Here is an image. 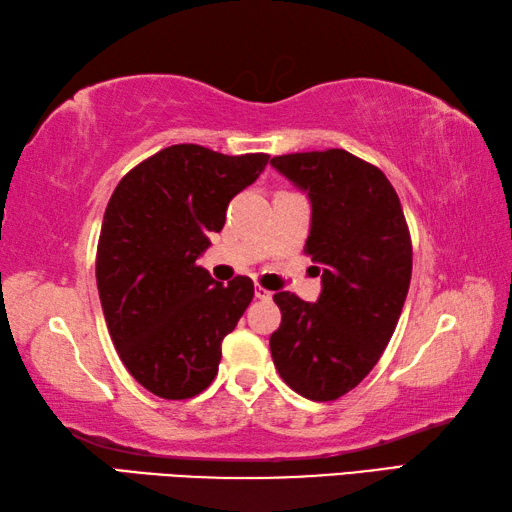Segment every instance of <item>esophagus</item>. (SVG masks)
I'll return each instance as SVG.
<instances>
[{
  "instance_id": "34e87169",
  "label": "esophagus",
  "mask_w": 512,
  "mask_h": 512,
  "mask_svg": "<svg viewBox=\"0 0 512 512\" xmlns=\"http://www.w3.org/2000/svg\"><path fill=\"white\" fill-rule=\"evenodd\" d=\"M255 297H257V300H262V302H268L273 297V293L266 291V288H262V286H255Z\"/></svg>"
}]
</instances>
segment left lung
<instances>
[{
  "label": "left lung",
  "mask_w": 512,
  "mask_h": 512,
  "mask_svg": "<svg viewBox=\"0 0 512 512\" xmlns=\"http://www.w3.org/2000/svg\"><path fill=\"white\" fill-rule=\"evenodd\" d=\"M306 192L304 253L322 275L318 302L275 293L282 324L271 336L275 369L309 401L351 392L383 356L412 280V239L401 201L376 165L345 150L271 159Z\"/></svg>",
  "instance_id": "1"
}]
</instances>
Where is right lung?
Listing matches in <instances>:
<instances>
[{
	"label": "right lung",
	"mask_w": 512,
	"mask_h": 512,
	"mask_svg": "<svg viewBox=\"0 0 512 512\" xmlns=\"http://www.w3.org/2000/svg\"><path fill=\"white\" fill-rule=\"evenodd\" d=\"M271 156H226L183 143L129 170L107 203L96 282L120 360L167 401L201 394L217 376L221 340L255 295L250 277L215 282L197 259L226 224L230 199Z\"/></svg>",
	"instance_id": "1"
}]
</instances>
